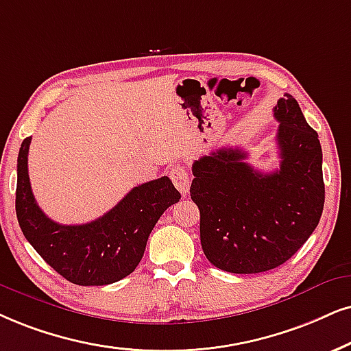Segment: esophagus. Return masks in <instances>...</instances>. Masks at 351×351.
<instances>
[{
    "label": "esophagus",
    "instance_id": "1",
    "mask_svg": "<svg viewBox=\"0 0 351 351\" xmlns=\"http://www.w3.org/2000/svg\"><path fill=\"white\" fill-rule=\"evenodd\" d=\"M170 178L173 181V184L176 186V189H178L183 196H186L191 188V180H189L188 170H186L183 165H173L170 168Z\"/></svg>",
    "mask_w": 351,
    "mask_h": 351
}]
</instances>
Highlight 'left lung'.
I'll return each instance as SVG.
<instances>
[{"instance_id":"8db88e82","label":"left lung","mask_w":351,"mask_h":351,"mask_svg":"<svg viewBox=\"0 0 351 351\" xmlns=\"http://www.w3.org/2000/svg\"><path fill=\"white\" fill-rule=\"evenodd\" d=\"M280 168L263 173L247 154L223 147L193 163L191 199L201 212V245L210 264L257 274L287 263L322 215V149L291 95L277 101Z\"/></svg>"}]
</instances>
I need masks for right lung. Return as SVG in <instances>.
I'll return each instance as SVG.
<instances>
[{"label":"right lung","mask_w":351,"mask_h":351,"mask_svg":"<svg viewBox=\"0 0 351 351\" xmlns=\"http://www.w3.org/2000/svg\"><path fill=\"white\" fill-rule=\"evenodd\" d=\"M30 141H22L17 157L16 214L25 239L50 267L76 285H108L128 277L143 259L155 223L181 199L171 180L162 176L136 186L90 223L61 225L35 202L27 171Z\"/></svg>","instance_id":"right-lung-1"}]
</instances>
